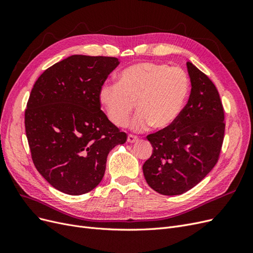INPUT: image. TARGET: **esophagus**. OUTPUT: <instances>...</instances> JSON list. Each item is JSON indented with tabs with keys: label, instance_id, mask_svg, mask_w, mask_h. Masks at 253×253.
Instances as JSON below:
<instances>
[{
	"label": "esophagus",
	"instance_id": "esophagus-1",
	"mask_svg": "<svg viewBox=\"0 0 253 253\" xmlns=\"http://www.w3.org/2000/svg\"><path fill=\"white\" fill-rule=\"evenodd\" d=\"M137 140H138V137L135 136V135H127V142L129 143H133V142H136Z\"/></svg>",
	"mask_w": 253,
	"mask_h": 253
}]
</instances>
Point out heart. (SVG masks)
I'll list each match as a JSON object with an SVG mask.
<instances>
[{"instance_id":"b5f03b06","label":"heart","mask_w":253,"mask_h":253,"mask_svg":"<svg viewBox=\"0 0 253 253\" xmlns=\"http://www.w3.org/2000/svg\"><path fill=\"white\" fill-rule=\"evenodd\" d=\"M190 88L187 74L179 67L141 62L125 68L117 82L106 81L98 99L113 125L124 126L136 108L131 126L142 131L152 126L166 128L178 118Z\"/></svg>"}]
</instances>
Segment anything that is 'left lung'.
<instances>
[{"mask_svg": "<svg viewBox=\"0 0 253 253\" xmlns=\"http://www.w3.org/2000/svg\"><path fill=\"white\" fill-rule=\"evenodd\" d=\"M191 94L173 125L148 135L153 147L142 166L148 185L163 195H179L201 182L216 165L225 134L218 91L203 72L187 62Z\"/></svg>", "mask_w": 253, "mask_h": 253, "instance_id": "8db88e82", "label": "left lung"}]
</instances>
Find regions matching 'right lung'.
Returning <instances> with one entry per match:
<instances>
[{"mask_svg":"<svg viewBox=\"0 0 253 253\" xmlns=\"http://www.w3.org/2000/svg\"><path fill=\"white\" fill-rule=\"evenodd\" d=\"M118 64L114 57L74 55L47 68L30 93L25 131L33 162L49 185L65 194L96 188L110 151L126 141L98 99Z\"/></svg>","mask_w":253,"mask_h":253,"instance_id":"1","label":"right lung"}]
</instances>
